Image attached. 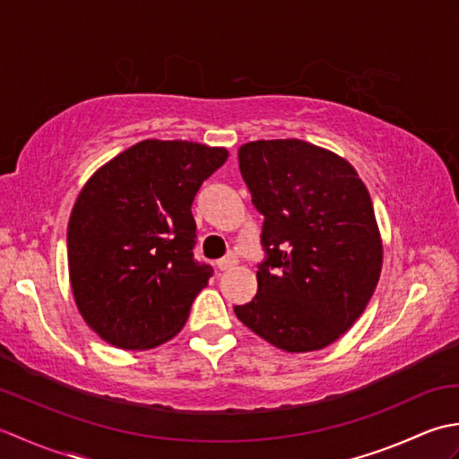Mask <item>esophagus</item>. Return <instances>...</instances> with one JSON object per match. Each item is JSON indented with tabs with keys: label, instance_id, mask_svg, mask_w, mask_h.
<instances>
[{
	"label": "esophagus",
	"instance_id": "34e87169",
	"mask_svg": "<svg viewBox=\"0 0 459 459\" xmlns=\"http://www.w3.org/2000/svg\"><path fill=\"white\" fill-rule=\"evenodd\" d=\"M235 264H237V256L229 255V256H224V258L214 262V268H217L219 272H224V270H230Z\"/></svg>",
	"mask_w": 459,
	"mask_h": 459
}]
</instances>
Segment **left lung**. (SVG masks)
<instances>
[{
  "label": "left lung",
  "mask_w": 459,
  "mask_h": 459,
  "mask_svg": "<svg viewBox=\"0 0 459 459\" xmlns=\"http://www.w3.org/2000/svg\"><path fill=\"white\" fill-rule=\"evenodd\" d=\"M238 165L264 214L266 260L235 314L288 353L324 349L363 314L383 268L365 183L345 158L296 138L240 145Z\"/></svg>",
  "instance_id": "8db88e82"
}]
</instances>
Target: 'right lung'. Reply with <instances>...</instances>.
Segmentation results:
<instances>
[{
	"label": "right lung",
	"instance_id": "add662e5",
	"mask_svg": "<svg viewBox=\"0 0 459 459\" xmlns=\"http://www.w3.org/2000/svg\"><path fill=\"white\" fill-rule=\"evenodd\" d=\"M227 158L197 142L143 140L86 181L68 219V278L106 343L153 349L183 329L212 274L193 260L191 204Z\"/></svg>",
	"mask_w": 459,
	"mask_h": 459
}]
</instances>
